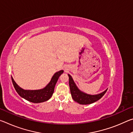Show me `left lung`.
<instances>
[{
	"label": "left lung",
	"instance_id": "left-lung-1",
	"mask_svg": "<svg viewBox=\"0 0 133 133\" xmlns=\"http://www.w3.org/2000/svg\"><path fill=\"white\" fill-rule=\"evenodd\" d=\"M68 76L69 77V86L72 98L75 102L80 104H89L97 102L104 95L107 90V89H106L102 93L96 95H90L83 93L76 86L71 76L70 75H68Z\"/></svg>",
	"mask_w": 133,
	"mask_h": 133
}]
</instances>
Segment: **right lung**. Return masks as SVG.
Segmentation results:
<instances>
[{
    "instance_id": "right-lung-1",
    "label": "right lung",
    "mask_w": 133,
    "mask_h": 133,
    "mask_svg": "<svg viewBox=\"0 0 133 133\" xmlns=\"http://www.w3.org/2000/svg\"><path fill=\"white\" fill-rule=\"evenodd\" d=\"M63 72V70H60L56 72L51 78L50 83L44 88L40 90H24L20 87L16 83L12 77V80L16 91H17V93L19 94L20 96L31 103H42L48 100L52 96L54 90H55V85L57 82L58 77Z\"/></svg>"
}]
</instances>
